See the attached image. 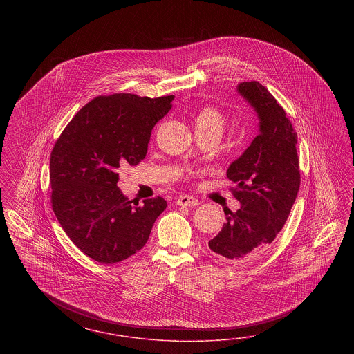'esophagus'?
Segmentation results:
<instances>
[{"label": "esophagus", "mask_w": 354, "mask_h": 354, "mask_svg": "<svg viewBox=\"0 0 354 354\" xmlns=\"http://www.w3.org/2000/svg\"><path fill=\"white\" fill-rule=\"evenodd\" d=\"M198 204H200V201L196 197L189 196V194H183L176 201V205H179V206H189V207L197 206Z\"/></svg>", "instance_id": "obj_1"}]
</instances>
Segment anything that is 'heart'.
I'll use <instances>...</instances> for the list:
<instances>
[{"instance_id": "1", "label": "heart", "mask_w": 354, "mask_h": 354, "mask_svg": "<svg viewBox=\"0 0 354 354\" xmlns=\"http://www.w3.org/2000/svg\"><path fill=\"white\" fill-rule=\"evenodd\" d=\"M196 126H204V127H215L222 131L225 124V115L223 113L215 106L206 105L203 106L196 114L194 118Z\"/></svg>"}]
</instances>
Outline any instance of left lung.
Instances as JSON below:
<instances>
[{"label":"left lung","instance_id":"obj_1","mask_svg":"<svg viewBox=\"0 0 354 354\" xmlns=\"http://www.w3.org/2000/svg\"><path fill=\"white\" fill-rule=\"evenodd\" d=\"M237 91L254 107L259 132L241 157L231 163L227 178L240 209L225 213L221 232L209 248L225 262L257 257L286 225L300 188L297 133L284 109L258 82H244Z\"/></svg>","mask_w":354,"mask_h":354}]
</instances>
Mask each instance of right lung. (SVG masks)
<instances>
[{"instance_id":"right-lung-1","label":"right lung","mask_w":354,"mask_h":354,"mask_svg":"<svg viewBox=\"0 0 354 354\" xmlns=\"http://www.w3.org/2000/svg\"><path fill=\"white\" fill-rule=\"evenodd\" d=\"M172 100L96 97L54 144L49 166L54 214L76 247L97 262L117 263L139 252L167 206L160 196L131 205L117 185V169L145 158L151 129L170 111Z\"/></svg>"}]
</instances>
